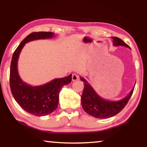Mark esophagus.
Listing matches in <instances>:
<instances>
[{
    "instance_id": "1",
    "label": "esophagus",
    "mask_w": 147,
    "mask_h": 147,
    "mask_svg": "<svg viewBox=\"0 0 147 147\" xmlns=\"http://www.w3.org/2000/svg\"><path fill=\"white\" fill-rule=\"evenodd\" d=\"M72 81H76V80H78L79 79V76H78L77 74H74L73 75H72Z\"/></svg>"
}]
</instances>
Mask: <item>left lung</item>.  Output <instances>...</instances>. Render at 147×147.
Listing matches in <instances>:
<instances>
[{
	"mask_svg": "<svg viewBox=\"0 0 147 147\" xmlns=\"http://www.w3.org/2000/svg\"><path fill=\"white\" fill-rule=\"evenodd\" d=\"M112 39H113L114 46L129 47L120 38L112 37ZM80 80L84 84V91L81 97L82 108L88 114L97 118H110L119 113L128 103L134 88L132 89L129 94L123 99L118 101H109L100 97L84 78L80 77Z\"/></svg>",
	"mask_w": 147,
	"mask_h": 147,
	"instance_id": "1",
	"label": "left lung"
}]
</instances>
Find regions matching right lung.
<instances>
[{"mask_svg":"<svg viewBox=\"0 0 147 147\" xmlns=\"http://www.w3.org/2000/svg\"><path fill=\"white\" fill-rule=\"evenodd\" d=\"M53 37L52 32H33L29 34L16 49L11 60L10 87L13 96L24 110L37 116L48 115L57 108L60 90L71 82V74L65 78L54 79L43 85L32 86L20 78L17 62L22 49L28 42Z\"/></svg>","mask_w":147,"mask_h":147,"instance_id":"right-lung-1","label":"right lung"}]
</instances>
